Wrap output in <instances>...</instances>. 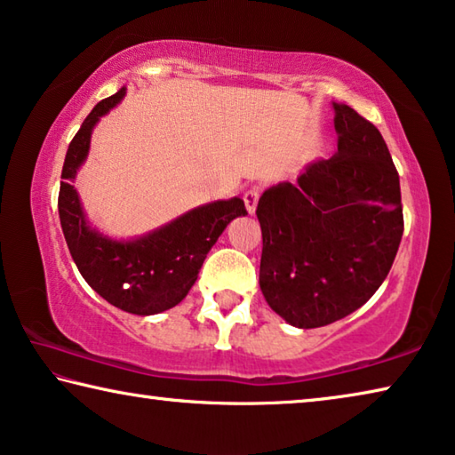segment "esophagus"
<instances>
[{"label": "esophagus", "mask_w": 455, "mask_h": 455, "mask_svg": "<svg viewBox=\"0 0 455 455\" xmlns=\"http://www.w3.org/2000/svg\"><path fill=\"white\" fill-rule=\"evenodd\" d=\"M258 199H259V189L254 188L250 191H245L243 196V201H245V210H248V213H256V207H258Z\"/></svg>", "instance_id": "obj_1"}]
</instances>
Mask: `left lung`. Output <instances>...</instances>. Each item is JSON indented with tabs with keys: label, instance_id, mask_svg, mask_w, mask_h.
Returning <instances> with one entry per match:
<instances>
[{
	"label": "left lung",
	"instance_id": "left-lung-1",
	"mask_svg": "<svg viewBox=\"0 0 455 455\" xmlns=\"http://www.w3.org/2000/svg\"><path fill=\"white\" fill-rule=\"evenodd\" d=\"M339 151L308 163L292 183L258 201L259 288L270 308L298 329L345 318L389 274L403 235L399 175L381 132L332 102Z\"/></svg>",
	"mask_w": 455,
	"mask_h": 455
}]
</instances>
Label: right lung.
I'll use <instances>...</instances> for the list:
<instances>
[{"mask_svg":"<svg viewBox=\"0 0 455 455\" xmlns=\"http://www.w3.org/2000/svg\"><path fill=\"white\" fill-rule=\"evenodd\" d=\"M126 88L96 104L66 153L58 196V213L70 256L96 294L124 312L151 316L177 307L228 223L248 215L240 197L193 207L153 232L131 240L100 234L86 220L72 181L91 151V137L100 116L124 99Z\"/></svg>","mask_w":455,"mask_h":455,"instance_id":"obj_1","label":"right lung"}]
</instances>
